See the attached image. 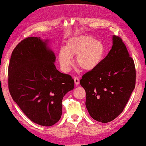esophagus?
Returning <instances> with one entry per match:
<instances>
[{"instance_id": "obj_1", "label": "esophagus", "mask_w": 146, "mask_h": 146, "mask_svg": "<svg viewBox=\"0 0 146 146\" xmlns=\"http://www.w3.org/2000/svg\"><path fill=\"white\" fill-rule=\"evenodd\" d=\"M79 82H80V79L78 78L77 77H75L74 78V83H75V85L76 86H78L79 84Z\"/></svg>"}]
</instances>
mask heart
<instances>
[{
  "mask_svg": "<svg viewBox=\"0 0 146 146\" xmlns=\"http://www.w3.org/2000/svg\"><path fill=\"white\" fill-rule=\"evenodd\" d=\"M104 54L105 46L100 40L90 36H79L68 40L64 49L58 52V58L64 71L70 68L74 56H76V63L81 69L90 71L100 64Z\"/></svg>",
  "mask_w": 146,
  "mask_h": 146,
  "instance_id": "b5f03b06",
  "label": "heart"
}]
</instances>
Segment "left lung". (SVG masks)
<instances>
[{
  "label": "left lung",
  "mask_w": 146,
  "mask_h": 146,
  "mask_svg": "<svg viewBox=\"0 0 146 146\" xmlns=\"http://www.w3.org/2000/svg\"><path fill=\"white\" fill-rule=\"evenodd\" d=\"M135 76L134 62L125 44L120 37L113 36L108 55L80 81L86 91V106L90 116L102 123L118 116L134 89Z\"/></svg>",
  "instance_id": "left-lung-1"
}]
</instances>
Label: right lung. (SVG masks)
Wrapping results in <instances>:
<instances>
[{
    "label": "right lung",
    "instance_id": "add662e5",
    "mask_svg": "<svg viewBox=\"0 0 146 146\" xmlns=\"http://www.w3.org/2000/svg\"><path fill=\"white\" fill-rule=\"evenodd\" d=\"M46 42L29 37L18 44L10 60L8 84L13 100L31 121L50 126L60 119L62 101L74 81L56 69Z\"/></svg>",
    "mask_w": 146,
    "mask_h": 146
}]
</instances>
